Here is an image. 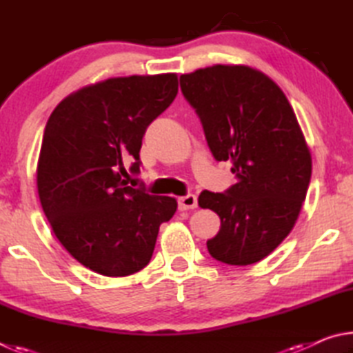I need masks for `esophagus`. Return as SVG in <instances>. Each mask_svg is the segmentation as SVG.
I'll return each mask as SVG.
<instances>
[{"label": "esophagus", "instance_id": "1", "mask_svg": "<svg viewBox=\"0 0 353 353\" xmlns=\"http://www.w3.org/2000/svg\"><path fill=\"white\" fill-rule=\"evenodd\" d=\"M198 207V198L194 194H187L179 198V210H193Z\"/></svg>", "mask_w": 353, "mask_h": 353}]
</instances>
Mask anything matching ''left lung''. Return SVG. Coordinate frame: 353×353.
<instances>
[{"label":"left lung","mask_w":353,"mask_h":353,"mask_svg":"<svg viewBox=\"0 0 353 353\" xmlns=\"http://www.w3.org/2000/svg\"><path fill=\"white\" fill-rule=\"evenodd\" d=\"M183 97L201 118L213 157L232 162L236 183L204 190L201 208L221 219L207 241L214 260L252 265L294 227L312 177V154L285 93L246 65H213L181 76Z\"/></svg>","instance_id":"obj_1"}]
</instances>
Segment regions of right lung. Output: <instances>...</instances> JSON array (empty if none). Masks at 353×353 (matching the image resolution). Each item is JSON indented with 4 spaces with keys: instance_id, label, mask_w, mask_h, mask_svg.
I'll list each match as a JSON object with an SVG mask.
<instances>
[{
    "instance_id": "obj_1",
    "label": "right lung",
    "mask_w": 353,
    "mask_h": 353,
    "mask_svg": "<svg viewBox=\"0 0 353 353\" xmlns=\"http://www.w3.org/2000/svg\"><path fill=\"white\" fill-rule=\"evenodd\" d=\"M176 73L110 77L59 103L48 119L37 190L51 229L70 255L107 277L141 271L177 201L128 187L124 160L140 172L146 128L177 94Z\"/></svg>"
}]
</instances>
